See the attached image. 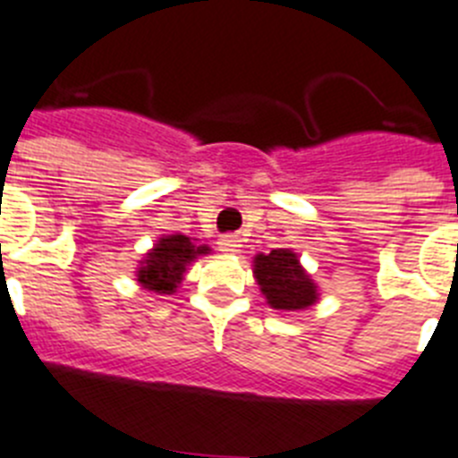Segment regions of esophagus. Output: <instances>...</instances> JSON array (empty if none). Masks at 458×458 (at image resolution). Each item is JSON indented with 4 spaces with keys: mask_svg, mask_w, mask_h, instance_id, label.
<instances>
[{
    "mask_svg": "<svg viewBox=\"0 0 458 458\" xmlns=\"http://www.w3.org/2000/svg\"><path fill=\"white\" fill-rule=\"evenodd\" d=\"M216 244H219V249L225 250V253H237V250L242 249L237 234H221V239Z\"/></svg>",
    "mask_w": 458,
    "mask_h": 458,
    "instance_id": "1",
    "label": "esophagus"
}]
</instances>
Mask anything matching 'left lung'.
I'll list each match as a JSON object with an SVG mask.
<instances>
[{"label":"left lung","mask_w":458,"mask_h":458,"mask_svg":"<svg viewBox=\"0 0 458 458\" xmlns=\"http://www.w3.org/2000/svg\"><path fill=\"white\" fill-rule=\"evenodd\" d=\"M255 278L276 310H303L317 301L315 283L301 269L290 249H274L269 255L255 258Z\"/></svg>","instance_id":"left-lung-1"}]
</instances>
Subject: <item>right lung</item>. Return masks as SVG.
<instances>
[{"label": "right lung", "mask_w": 458, "mask_h": 458, "mask_svg": "<svg viewBox=\"0 0 458 458\" xmlns=\"http://www.w3.org/2000/svg\"><path fill=\"white\" fill-rule=\"evenodd\" d=\"M208 246H193L187 234H168L148 253L139 269V283L157 294H171L182 280L184 269L196 255L208 253Z\"/></svg>", "instance_id": "add662e5"}]
</instances>
